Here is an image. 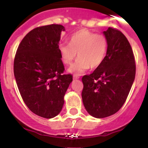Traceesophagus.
Wrapping results in <instances>:
<instances>
[{
	"instance_id": "34e87169",
	"label": "esophagus",
	"mask_w": 148,
	"mask_h": 148,
	"mask_svg": "<svg viewBox=\"0 0 148 148\" xmlns=\"http://www.w3.org/2000/svg\"><path fill=\"white\" fill-rule=\"evenodd\" d=\"M79 77L77 75H74V80H77V79H78Z\"/></svg>"
}]
</instances>
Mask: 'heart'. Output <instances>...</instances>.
Instances as JSON below:
<instances>
[{
  "mask_svg": "<svg viewBox=\"0 0 148 148\" xmlns=\"http://www.w3.org/2000/svg\"><path fill=\"white\" fill-rule=\"evenodd\" d=\"M108 49V40L102 34H95L87 29L77 31L70 38L69 45L60 44L58 50L63 63L71 65L79 59L68 69L70 73L80 74L89 68L100 67L105 59Z\"/></svg>",
  "mask_w": 148,
  "mask_h": 148,
  "instance_id": "obj_1",
  "label": "heart"
}]
</instances>
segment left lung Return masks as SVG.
I'll return each mask as SVG.
<instances>
[{
	"instance_id": "8db88e82",
	"label": "left lung",
	"mask_w": 148,
	"mask_h": 148,
	"mask_svg": "<svg viewBox=\"0 0 148 148\" xmlns=\"http://www.w3.org/2000/svg\"><path fill=\"white\" fill-rule=\"evenodd\" d=\"M105 59L92 74L82 77L84 105L91 116L103 118L121 108L131 90L136 64L130 43L121 31L109 27Z\"/></svg>"
}]
</instances>
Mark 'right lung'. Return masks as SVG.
<instances>
[{
    "label": "right lung",
    "instance_id": "obj_1",
    "mask_svg": "<svg viewBox=\"0 0 148 148\" xmlns=\"http://www.w3.org/2000/svg\"><path fill=\"white\" fill-rule=\"evenodd\" d=\"M60 24L33 29L23 38L14 60L17 88L27 107L35 114L52 118L60 112L71 74H64V66L58 46Z\"/></svg>",
    "mask_w": 148,
    "mask_h": 148
}]
</instances>
